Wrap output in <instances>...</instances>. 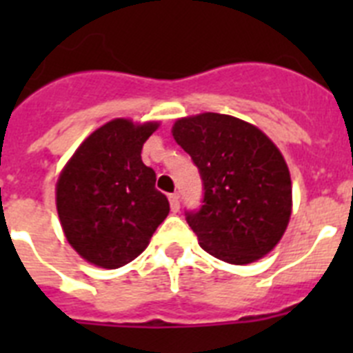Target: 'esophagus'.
<instances>
[{
	"label": "esophagus",
	"mask_w": 353,
	"mask_h": 353,
	"mask_svg": "<svg viewBox=\"0 0 353 353\" xmlns=\"http://www.w3.org/2000/svg\"><path fill=\"white\" fill-rule=\"evenodd\" d=\"M170 205H171V212H176L180 210V196L179 194H170Z\"/></svg>",
	"instance_id": "34e87169"
}]
</instances>
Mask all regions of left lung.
I'll list each match as a JSON object with an SVG mask.
<instances>
[{
    "label": "left lung",
    "mask_w": 353,
    "mask_h": 353,
    "mask_svg": "<svg viewBox=\"0 0 353 353\" xmlns=\"http://www.w3.org/2000/svg\"><path fill=\"white\" fill-rule=\"evenodd\" d=\"M171 132L203 182V205L185 212L199 245L233 265L272 251L292 215V180L277 146L258 127L219 113L180 118Z\"/></svg>",
    "instance_id": "left-lung-1"
}]
</instances>
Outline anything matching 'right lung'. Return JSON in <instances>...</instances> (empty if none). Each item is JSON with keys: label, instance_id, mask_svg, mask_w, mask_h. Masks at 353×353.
I'll list each match as a JSON object with an SVG mask.
<instances>
[{"label": "right lung", "instance_id": "add662e5", "mask_svg": "<svg viewBox=\"0 0 353 353\" xmlns=\"http://www.w3.org/2000/svg\"><path fill=\"white\" fill-rule=\"evenodd\" d=\"M157 121H108L72 155L56 183V208L68 244L90 263L118 269L138 258L170 201L155 189L141 150Z\"/></svg>", "mask_w": 353, "mask_h": 353}]
</instances>
